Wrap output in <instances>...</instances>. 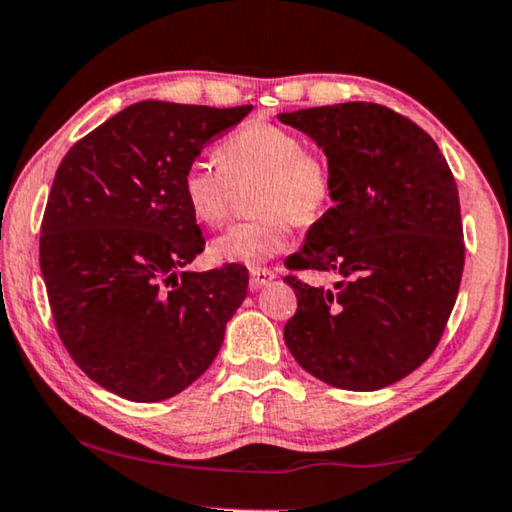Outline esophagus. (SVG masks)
Returning <instances> with one entry per match:
<instances>
[{"instance_id": "esophagus-1", "label": "esophagus", "mask_w": 512, "mask_h": 512, "mask_svg": "<svg viewBox=\"0 0 512 512\" xmlns=\"http://www.w3.org/2000/svg\"><path fill=\"white\" fill-rule=\"evenodd\" d=\"M275 278L271 269H250V289H262Z\"/></svg>"}]
</instances>
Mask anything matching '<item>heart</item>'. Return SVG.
I'll use <instances>...</instances> for the list:
<instances>
[{"instance_id":"heart-1","label":"heart","mask_w":512,"mask_h":512,"mask_svg":"<svg viewBox=\"0 0 512 512\" xmlns=\"http://www.w3.org/2000/svg\"><path fill=\"white\" fill-rule=\"evenodd\" d=\"M250 180H257L253 205L259 214L214 239L216 262H269L289 246L294 221H316L332 198L328 161L305 148L296 132L266 120H253L225 136L218 161H191L182 173V198L198 223L216 227L230 212L234 184Z\"/></svg>"}]
</instances>
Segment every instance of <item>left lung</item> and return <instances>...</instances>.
<instances>
[{
  "instance_id": "1",
  "label": "left lung",
  "mask_w": 512,
  "mask_h": 512,
  "mask_svg": "<svg viewBox=\"0 0 512 512\" xmlns=\"http://www.w3.org/2000/svg\"><path fill=\"white\" fill-rule=\"evenodd\" d=\"M278 118L326 152L335 202L287 269L339 275L335 289L287 275L298 298L287 348L332 387L392 385L431 358L456 305L465 243L451 168L424 129L383 104Z\"/></svg>"
}]
</instances>
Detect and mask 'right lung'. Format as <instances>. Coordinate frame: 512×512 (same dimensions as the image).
<instances>
[{"mask_svg":"<svg viewBox=\"0 0 512 512\" xmlns=\"http://www.w3.org/2000/svg\"><path fill=\"white\" fill-rule=\"evenodd\" d=\"M250 109L136 102L56 170L40 225L56 332L77 367L123 399L164 401L198 380L246 298V266L184 271L205 237L182 173Z\"/></svg>","mask_w":512,"mask_h":512,"instance_id":"add662e5","label":"right lung"}]
</instances>
